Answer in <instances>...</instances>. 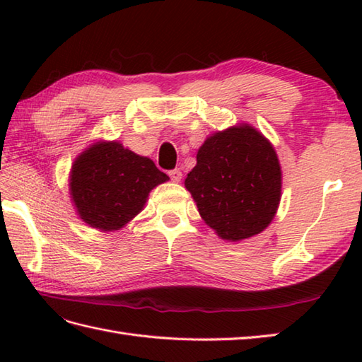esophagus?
Returning <instances> with one entry per match:
<instances>
[{"mask_svg": "<svg viewBox=\"0 0 362 362\" xmlns=\"http://www.w3.org/2000/svg\"><path fill=\"white\" fill-rule=\"evenodd\" d=\"M169 174V177H171V180L173 182H180L182 180V171H180V169H171V171H169L168 173Z\"/></svg>", "mask_w": 362, "mask_h": 362, "instance_id": "1", "label": "esophagus"}]
</instances>
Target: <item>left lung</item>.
<instances>
[{
    "instance_id": "1",
    "label": "left lung",
    "mask_w": 362,
    "mask_h": 362,
    "mask_svg": "<svg viewBox=\"0 0 362 362\" xmlns=\"http://www.w3.org/2000/svg\"><path fill=\"white\" fill-rule=\"evenodd\" d=\"M185 179L199 214L221 240L255 236L281 199V166L272 143L247 122L206 136Z\"/></svg>"
}]
</instances>
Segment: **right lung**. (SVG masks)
<instances>
[{
  "label": "right lung",
  "mask_w": 362,
  "mask_h": 362,
  "mask_svg": "<svg viewBox=\"0 0 362 362\" xmlns=\"http://www.w3.org/2000/svg\"><path fill=\"white\" fill-rule=\"evenodd\" d=\"M168 180L151 158L119 141L99 140L76 157L68 187L76 213L87 226L115 232L129 224L151 191Z\"/></svg>",
  "instance_id": "obj_1"
}]
</instances>
